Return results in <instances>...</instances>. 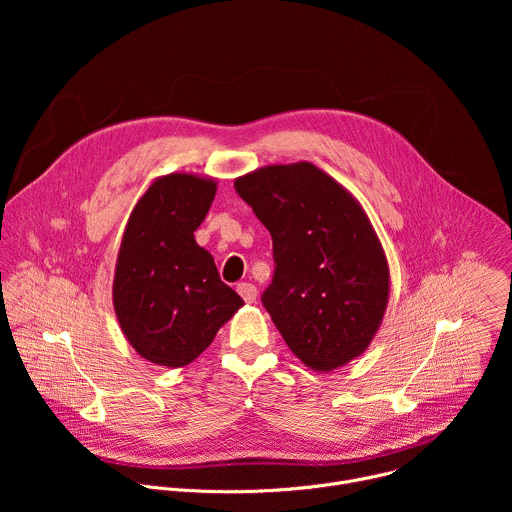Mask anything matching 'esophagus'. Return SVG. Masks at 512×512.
Returning a JSON list of instances; mask_svg holds the SVG:
<instances>
[{
	"mask_svg": "<svg viewBox=\"0 0 512 512\" xmlns=\"http://www.w3.org/2000/svg\"><path fill=\"white\" fill-rule=\"evenodd\" d=\"M237 291L239 296L247 302V304H253L257 300V287L253 283H239L237 285Z\"/></svg>",
	"mask_w": 512,
	"mask_h": 512,
	"instance_id": "1",
	"label": "esophagus"
}]
</instances>
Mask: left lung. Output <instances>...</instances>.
I'll return each instance as SVG.
<instances>
[{
  "mask_svg": "<svg viewBox=\"0 0 512 512\" xmlns=\"http://www.w3.org/2000/svg\"><path fill=\"white\" fill-rule=\"evenodd\" d=\"M273 239L263 306L308 369L330 373L367 350L389 304V263L360 202L310 162L235 180Z\"/></svg>",
  "mask_w": 512,
  "mask_h": 512,
  "instance_id": "1",
  "label": "left lung"
}]
</instances>
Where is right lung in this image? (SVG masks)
<instances>
[{
  "label": "right lung",
  "instance_id": "obj_1",
  "mask_svg": "<svg viewBox=\"0 0 512 512\" xmlns=\"http://www.w3.org/2000/svg\"><path fill=\"white\" fill-rule=\"evenodd\" d=\"M214 194V178L172 172L148 186L127 218L113 308L127 342L158 367H186L245 306L194 239Z\"/></svg>",
  "mask_w": 512,
  "mask_h": 512
}]
</instances>
